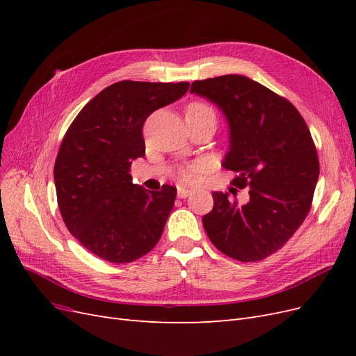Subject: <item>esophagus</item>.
Listing matches in <instances>:
<instances>
[{
  "label": "esophagus",
  "mask_w": 356,
  "mask_h": 356,
  "mask_svg": "<svg viewBox=\"0 0 356 356\" xmlns=\"http://www.w3.org/2000/svg\"><path fill=\"white\" fill-rule=\"evenodd\" d=\"M190 195H191V190L184 188V187H178V197L186 199V197H188Z\"/></svg>",
  "instance_id": "34e87169"
}]
</instances>
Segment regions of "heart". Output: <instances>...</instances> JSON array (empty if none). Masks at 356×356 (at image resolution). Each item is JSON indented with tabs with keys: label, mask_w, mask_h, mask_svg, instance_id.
Here are the masks:
<instances>
[{
	"label": "heart",
	"mask_w": 356,
	"mask_h": 356,
	"mask_svg": "<svg viewBox=\"0 0 356 356\" xmlns=\"http://www.w3.org/2000/svg\"><path fill=\"white\" fill-rule=\"evenodd\" d=\"M197 113H212L213 114V110L208 104H203V102L196 101V102L188 104L186 114H197ZM200 170H202L200 163H193L186 168H181L178 170V179H179V182H182V184H193V182L197 181Z\"/></svg>",
	"instance_id": "heart-1"
}]
</instances>
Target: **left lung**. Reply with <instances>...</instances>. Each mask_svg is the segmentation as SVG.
<instances>
[{"label": "left lung", "mask_w": 356, "mask_h": 356, "mask_svg": "<svg viewBox=\"0 0 356 356\" xmlns=\"http://www.w3.org/2000/svg\"><path fill=\"white\" fill-rule=\"evenodd\" d=\"M190 92L227 117L230 152L222 166L236 174L234 187L250 188L245 204L212 193L204 232L233 260H264L293 238L310 211L319 160L309 127L286 98L243 75L196 80Z\"/></svg>", "instance_id": "1"}]
</instances>
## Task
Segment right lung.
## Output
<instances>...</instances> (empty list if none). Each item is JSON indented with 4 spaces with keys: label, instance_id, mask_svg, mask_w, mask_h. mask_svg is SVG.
Masks as SVG:
<instances>
[{
    "label": "right lung",
    "instance_id": "obj_1",
    "mask_svg": "<svg viewBox=\"0 0 356 356\" xmlns=\"http://www.w3.org/2000/svg\"><path fill=\"white\" fill-rule=\"evenodd\" d=\"M188 81L123 80L95 96L74 118L55 161L58 207L70 233L110 263H132L160 241L177 188L147 191L132 182L145 154L148 115L184 96Z\"/></svg>",
    "mask_w": 356,
    "mask_h": 356
}]
</instances>
